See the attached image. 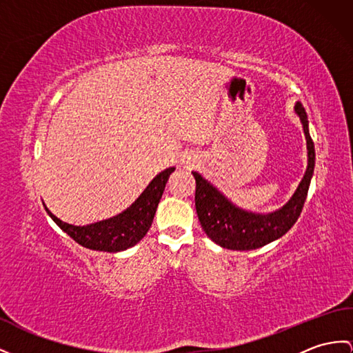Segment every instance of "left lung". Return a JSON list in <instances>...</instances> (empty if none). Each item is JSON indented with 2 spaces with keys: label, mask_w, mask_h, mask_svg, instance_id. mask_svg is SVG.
<instances>
[{
  "label": "left lung",
  "mask_w": 353,
  "mask_h": 353,
  "mask_svg": "<svg viewBox=\"0 0 353 353\" xmlns=\"http://www.w3.org/2000/svg\"><path fill=\"white\" fill-rule=\"evenodd\" d=\"M307 141V169L295 193L281 208L272 212H253L235 205L199 172H192L196 179V212L201 226L211 241L228 250H256L281 238L295 225L305 202L314 172V143L308 132V118L299 101L294 108Z\"/></svg>",
  "instance_id": "8db88e82"
}]
</instances>
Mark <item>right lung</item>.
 Listing matches in <instances>:
<instances>
[{
  "label": "right lung",
  "mask_w": 353,
  "mask_h": 353,
  "mask_svg": "<svg viewBox=\"0 0 353 353\" xmlns=\"http://www.w3.org/2000/svg\"><path fill=\"white\" fill-rule=\"evenodd\" d=\"M174 170L175 168H168L154 176L141 196L123 212L106 220L91 223L87 226L68 225V223L55 217L45 203L43 205H45L49 217L77 244L96 252H123L136 245L147 235L154 216H156L161 194L165 192L168 179Z\"/></svg>",
  "instance_id": "right-lung-1"
}]
</instances>
